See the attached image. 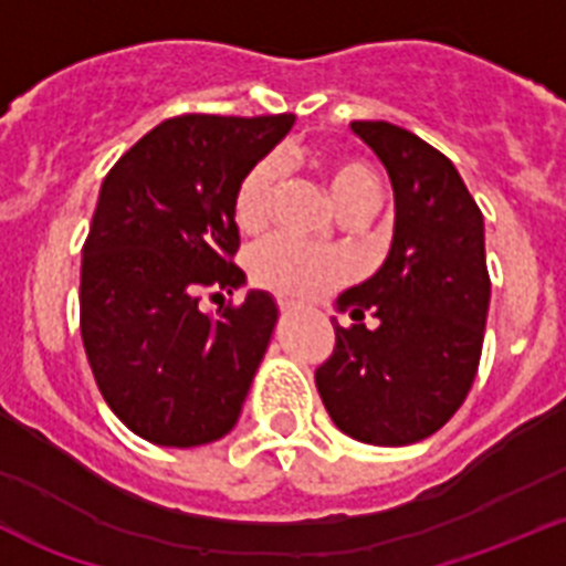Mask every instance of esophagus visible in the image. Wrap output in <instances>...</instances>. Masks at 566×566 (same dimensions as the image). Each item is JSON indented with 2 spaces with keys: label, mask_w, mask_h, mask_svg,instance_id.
Segmentation results:
<instances>
[{
  "label": "esophagus",
  "mask_w": 566,
  "mask_h": 566,
  "mask_svg": "<svg viewBox=\"0 0 566 566\" xmlns=\"http://www.w3.org/2000/svg\"><path fill=\"white\" fill-rule=\"evenodd\" d=\"M298 307H302V304L287 302V298H282V302H279V310H282V313H293V310H298Z\"/></svg>",
  "instance_id": "esophagus-1"
}]
</instances>
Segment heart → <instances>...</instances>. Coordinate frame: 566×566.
<instances>
[{
	"label": "heart",
	"mask_w": 566,
	"mask_h": 566,
	"mask_svg": "<svg viewBox=\"0 0 566 566\" xmlns=\"http://www.w3.org/2000/svg\"><path fill=\"white\" fill-rule=\"evenodd\" d=\"M324 177L338 211L360 202L369 206L378 202V177L364 163L329 160L324 163ZM276 188L279 166L271 157H264L245 171L233 191V222L239 231L253 233L271 220ZM251 276L262 287L282 295H318L346 276V259L335 251L307 248L287 237H271L253 248Z\"/></svg>",
	"instance_id": "b5f03b06"
}]
</instances>
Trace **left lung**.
Segmentation results:
<instances>
[{
    "mask_svg": "<svg viewBox=\"0 0 566 566\" xmlns=\"http://www.w3.org/2000/svg\"><path fill=\"white\" fill-rule=\"evenodd\" d=\"M355 135L389 171L395 237L371 279L338 295V310L378 327H335L315 386L344 434L409 446L440 431L471 391L485 338L491 276L485 222L454 163L386 120H355Z\"/></svg>",
    "mask_w": 566,
    "mask_h": 566,
    "instance_id": "8db88e82",
    "label": "left lung"
}]
</instances>
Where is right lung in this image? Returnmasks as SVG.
<instances>
[{"mask_svg":"<svg viewBox=\"0 0 566 566\" xmlns=\"http://www.w3.org/2000/svg\"><path fill=\"white\" fill-rule=\"evenodd\" d=\"M293 120L180 115L104 177L81 259V338L109 409L155 446H206L237 426L279 310L251 290L202 313L200 290L245 284L233 191Z\"/></svg>","mask_w":566,"mask_h":566,"instance_id":"1","label":"right lung"}]
</instances>
